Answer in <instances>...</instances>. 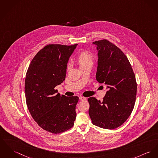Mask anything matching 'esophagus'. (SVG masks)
Returning <instances> with one entry per match:
<instances>
[{"mask_svg":"<svg viewBox=\"0 0 158 158\" xmlns=\"http://www.w3.org/2000/svg\"><path fill=\"white\" fill-rule=\"evenodd\" d=\"M79 99H80V100H81V101H85V100H86V98L83 97V96H80V97H79Z\"/></svg>","mask_w":158,"mask_h":158,"instance_id":"1","label":"esophagus"}]
</instances>
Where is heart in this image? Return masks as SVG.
I'll list each match as a JSON object with an SVG mask.
<instances>
[{
  "instance_id": "obj_1",
  "label": "heart",
  "mask_w": 158,
  "mask_h": 158,
  "mask_svg": "<svg viewBox=\"0 0 158 158\" xmlns=\"http://www.w3.org/2000/svg\"><path fill=\"white\" fill-rule=\"evenodd\" d=\"M77 62L80 68L88 64H92L94 62V55L89 51H83L78 56Z\"/></svg>"
}]
</instances>
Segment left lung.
<instances>
[{"instance_id":"1","label":"left lung","mask_w":158,"mask_h":158,"mask_svg":"<svg viewBox=\"0 0 158 158\" xmlns=\"http://www.w3.org/2000/svg\"><path fill=\"white\" fill-rule=\"evenodd\" d=\"M98 50L96 80L106 85L102 101L88 99L89 114L92 123L107 129L121 126L134 107L137 84L135 74L126 55L106 40L93 42Z\"/></svg>"}]
</instances>
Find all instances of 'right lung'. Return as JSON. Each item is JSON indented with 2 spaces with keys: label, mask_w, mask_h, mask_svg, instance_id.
<instances>
[{
  "label": "right lung",
  "mask_w": 158,
  "mask_h": 158,
  "mask_svg": "<svg viewBox=\"0 0 158 158\" xmlns=\"http://www.w3.org/2000/svg\"><path fill=\"white\" fill-rule=\"evenodd\" d=\"M77 44H49L35 56L25 78L26 104L43 129L63 132L74 125L78 96H60L54 88L65 79L67 63Z\"/></svg>",
  "instance_id": "1"
}]
</instances>
